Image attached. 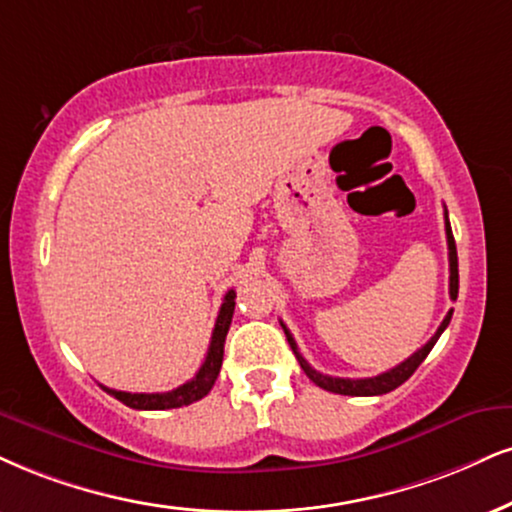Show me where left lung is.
Wrapping results in <instances>:
<instances>
[{
  "label": "left lung",
  "instance_id": "left-lung-1",
  "mask_svg": "<svg viewBox=\"0 0 512 512\" xmlns=\"http://www.w3.org/2000/svg\"><path fill=\"white\" fill-rule=\"evenodd\" d=\"M446 242H449V270H451V275H449V294H451V299L456 301L458 299V254H456V239H453L451 223H449V213H446ZM451 315H453V308H451L449 313H446V318L441 320L439 330L434 332V337L430 339V342L422 346V349L415 351L413 356L406 358V361L396 365V368L382 372V375L363 377V380H349V377H330V375H323V372L313 370L311 365H308L306 358L299 353V346H296L294 337H292V334H289V330H287L285 325H282V330H285V334H287V342H289V346H292V351H294L296 361H299V365H301V370H304L306 375H308V380L318 384V387H323L325 391H334V394H344V396H380V394H387V391H391V389L401 387V384L406 382L415 370H418V365L425 361L427 353H430L432 346L437 344V339L441 337V332H444L446 327H449Z\"/></svg>",
  "mask_w": 512,
  "mask_h": 512
}]
</instances>
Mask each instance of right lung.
Returning a JSON list of instances; mask_svg holds the SVG:
<instances>
[{
  "label": "right lung",
  "mask_w": 512,
  "mask_h": 512,
  "mask_svg": "<svg viewBox=\"0 0 512 512\" xmlns=\"http://www.w3.org/2000/svg\"><path fill=\"white\" fill-rule=\"evenodd\" d=\"M232 313H235V289L225 294L223 306H220L216 327H213L211 344H208L206 361L201 363V368L192 380L182 384V387L173 391H163V394H130V391H116L109 387H102L106 394L116 396L118 401L125 403V406L135 410H166V408H180L189 406V403L204 399V396L211 391L213 384L218 380L220 365H223V349H225V337L227 330H230Z\"/></svg>",
  "instance_id": "right-lung-1"
}]
</instances>
